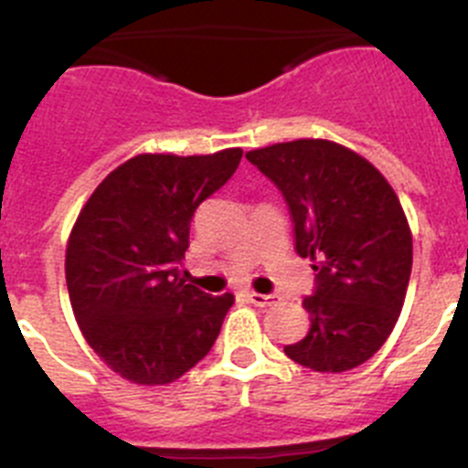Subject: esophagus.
Segmentation results:
<instances>
[{"label":"esophagus","mask_w":468,"mask_h":468,"mask_svg":"<svg viewBox=\"0 0 468 468\" xmlns=\"http://www.w3.org/2000/svg\"><path fill=\"white\" fill-rule=\"evenodd\" d=\"M248 301H250V303H255L257 308H266V305H273L275 303V296H273V293L248 292Z\"/></svg>","instance_id":"1"}]
</instances>
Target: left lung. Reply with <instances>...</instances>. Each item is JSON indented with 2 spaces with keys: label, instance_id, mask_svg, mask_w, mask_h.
Instances as JSON below:
<instances>
[{
  "label": "left lung",
  "instance_id": "left-lung-1",
  "mask_svg": "<svg viewBox=\"0 0 468 468\" xmlns=\"http://www.w3.org/2000/svg\"><path fill=\"white\" fill-rule=\"evenodd\" d=\"M246 158L282 193L301 257L313 260L310 331L284 354L314 372H346L393 333L413 239L398 195L370 160L331 140L278 142Z\"/></svg>",
  "mask_w": 468,
  "mask_h": 468
}]
</instances>
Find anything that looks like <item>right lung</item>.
<instances>
[{"label": "right lung", "instance_id": "right-lung-1", "mask_svg": "<svg viewBox=\"0 0 468 468\" xmlns=\"http://www.w3.org/2000/svg\"><path fill=\"white\" fill-rule=\"evenodd\" d=\"M243 151L140 154L110 172L66 246V287L84 340L110 370L140 386L184 377L211 351L231 293L186 284L195 208L229 181Z\"/></svg>", "mask_w": 468, "mask_h": 468}]
</instances>
